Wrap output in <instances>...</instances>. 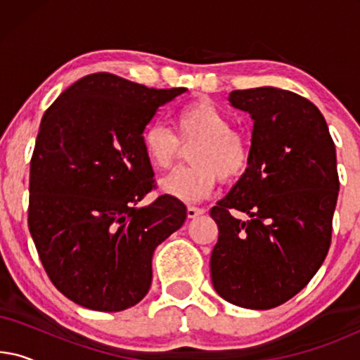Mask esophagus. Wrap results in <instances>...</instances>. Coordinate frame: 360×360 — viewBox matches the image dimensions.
Listing matches in <instances>:
<instances>
[{"instance_id": "esophagus-1", "label": "esophagus", "mask_w": 360, "mask_h": 360, "mask_svg": "<svg viewBox=\"0 0 360 360\" xmlns=\"http://www.w3.org/2000/svg\"><path fill=\"white\" fill-rule=\"evenodd\" d=\"M203 213H205V208H196V206H188V208H186V216H188L190 219L196 218V216H200Z\"/></svg>"}]
</instances>
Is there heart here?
I'll use <instances>...</instances> for the list:
<instances>
[{
    "label": "heart",
    "mask_w": 360,
    "mask_h": 360,
    "mask_svg": "<svg viewBox=\"0 0 360 360\" xmlns=\"http://www.w3.org/2000/svg\"><path fill=\"white\" fill-rule=\"evenodd\" d=\"M176 136L165 124L150 122L141 141L146 159L154 169H165L175 160L181 144L195 142L188 167L172 170L160 180L165 195L181 201H198L208 196L219 176L238 179L250 164V144L243 132L233 129V121L208 100L181 108L175 116Z\"/></svg>",
    "instance_id": "b5f03b06"
}]
</instances>
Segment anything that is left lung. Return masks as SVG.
<instances>
[{
  "label": "left lung",
  "instance_id": "1",
  "mask_svg": "<svg viewBox=\"0 0 360 360\" xmlns=\"http://www.w3.org/2000/svg\"><path fill=\"white\" fill-rule=\"evenodd\" d=\"M254 121L250 164L210 211L219 229L211 282L221 298L270 309L307 287L326 259L339 193L336 147L321 111L274 86L236 90ZM234 210L248 214L245 221Z\"/></svg>",
  "mask_w": 360,
  "mask_h": 360
}]
</instances>
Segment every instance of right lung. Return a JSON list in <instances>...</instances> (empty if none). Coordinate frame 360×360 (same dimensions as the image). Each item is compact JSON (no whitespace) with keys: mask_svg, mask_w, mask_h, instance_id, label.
<instances>
[{"mask_svg":"<svg viewBox=\"0 0 360 360\" xmlns=\"http://www.w3.org/2000/svg\"><path fill=\"white\" fill-rule=\"evenodd\" d=\"M186 88L157 90L91 73L46 111L31 159L27 224L49 278L73 303L122 311L146 297L157 245L181 228L186 208L155 188L142 131Z\"/></svg>","mask_w":360,"mask_h":360,"instance_id":"obj_1","label":"right lung"}]
</instances>
